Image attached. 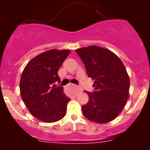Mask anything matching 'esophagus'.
Instances as JSON below:
<instances>
[{
    "instance_id": "obj_1",
    "label": "esophagus",
    "mask_w": 150,
    "mask_h": 150,
    "mask_svg": "<svg viewBox=\"0 0 150 150\" xmlns=\"http://www.w3.org/2000/svg\"><path fill=\"white\" fill-rule=\"evenodd\" d=\"M75 86V92H76V94H77V93H79L80 91H81V89L80 88L77 87L76 86Z\"/></svg>"
}]
</instances>
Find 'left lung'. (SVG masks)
<instances>
[{"mask_svg":"<svg viewBox=\"0 0 150 150\" xmlns=\"http://www.w3.org/2000/svg\"><path fill=\"white\" fill-rule=\"evenodd\" d=\"M83 62L88 77L94 80L93 92L86 91L83 115L91 121L106 123L114 120L128 99L130 81L121 60L110 50L96 46L75 50Z\"/></svg>","mask_w":150,"mask_h":150,"instance_id":"obj_1","label":"left lung"}]
</instances>
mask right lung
I'll return each mask as SVG.
<instances>
[{
    "instance_id": "right-lung-1",
    "label": "right lung",
    "mask_w": 150,
    "mask_h": 150,
    "mask_svg": "<svg viewBox=\"0 0 150 150\" xmlns=\"http://www.w3.org/2000/svg\"><path fill=\"white\" fill-rule=\"evenodd\" d=\"M69 50H49L30 60L20 79L22 99L32 115L45 122L58 121L66 115L70 100L64 94L58 70Z\"/></svg>"
}]
</instances>
